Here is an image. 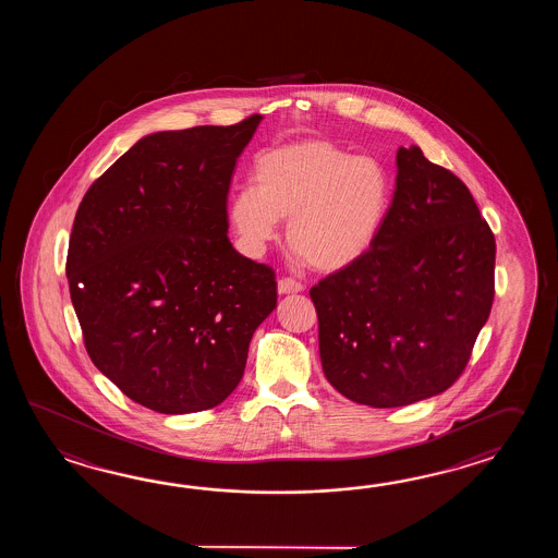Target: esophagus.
Masks as SVG:
<instances>
[{"instance_id": "obj_1", "label": "esophagus", "mask_w": 558, "mask_h": 558, "mask_svg": "<svg viewBox=\"0 0 558 558\" xmlns=\"http://www.w3.org/2000/svg\"><path fill=\"white\" fill-rule=\"evenodd\" d=\"M277 289H279L281 295H293V293L303 291V283L293 279V277H281L279 283H277Z\"/></svg>"}]
</instances>
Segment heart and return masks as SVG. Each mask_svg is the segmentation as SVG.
I'll list each match as a JSON object with an SVG mask.
<instances>
[{
    "instance_id": "b5f03b06",
    "label": "heart",
    "mask_w": 558,
    "mask_h": 558,
    "mask_svg": "<svg viewBox=\"0 0 558 558\" xmlns=\"http://www.w3.org/2000/svg\"><path fill=\"white\" fill-rule=\"evenodd\" d=\"M387 169L327 140L284 143L253 166V190H239L229 221L243 247L259 255L289 219L287 243L317 271H341L363 259L391 209Z\"/></svg>"
}]
</instances>
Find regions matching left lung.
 Instances as JSON below:
<instances>
[{
    "instance_id": "left-lung-1",
    "label": "left lung",
    "mask_w": 558,
    "mask_h": 558,
    "mask_svg": "<svg viewBox=\"0 0 558 558\" xmlns=\"http://www.w3.org/2000/svg\"><path fill=\"white\" fill-rule=\"evenodd\" d=\"M495 253V235L463 181L416 145L401 147L375 245L308 291L327 380L375 409L447 391L490 315Z\"/></svg>"
}]
</instances>
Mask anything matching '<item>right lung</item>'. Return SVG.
<instances>
[{
  "label": "right lung",
  "mask_w": 558,
  "mask_h": 558,
  "mask_svg": "<svg viewBox=\"0 0 558 558\" xmlns=\"http://www.w3.org/2000/svg\"><path fill=\"white\" fill-rule=\"evenodd\" d=\"M259 121L143 137L75 214L65 274L87 355L157 413L223 403L277 307L274 269L227 238L233 169Z\"/></svg>",
  "instance_id": "obj_1"
}]
</instances>
